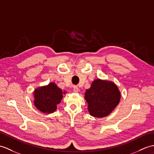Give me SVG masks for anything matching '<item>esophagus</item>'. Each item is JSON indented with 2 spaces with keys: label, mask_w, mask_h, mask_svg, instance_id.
I'll list each match as a JSON object with an SVG mask.
<instances>
[{
  "label": "esophagus",
  "mask_w": 154,
  "mask_h": 154,
  "mask_svg": "<svg viewBox=\"0 0 154 154\" xmlns=\"http://www.w3.org/2000/svg\"><path fill=\"white\" fill-rule=\"evenodd\" d=\"M79 91V88L77 87H76V86H75V87H73V92H75V93H77Z\"/></svg>",
  "instance_id": "esophagus-1"
}]
</instances>
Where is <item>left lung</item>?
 I'll use <instances>...</instances> for the list:
<instances>
[{
  "label": "left lung",
  "instance_id": "obj_1",
  "mask_svg": "<svg viewBox=\"0 0 154 154\" xmlns=\"http://www.w3.org/2000/svg\"><path fill=\"white\" fill-rule=\"evenodd\" d=\"M85 98L91 116L101 118L109 115L119 104L121 92L112 81L97 79L86 90Z\"/></svg>",
  "mask_w": 154,
  "mask_h": 154
}]
</instances>
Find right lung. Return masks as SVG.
Here are the masks:
<instances>
[{
	"instance_id": "1",
	"label": "right lung",
	"mask_w": 154,
	"mask_h": 154,
	"mask_svg": "<svg viewBox=\"0 0 154 154\" xmlns=\"http://www.w3.org/2000/svg\"><path fill=\"white\" fill-rule=\"evenodd\" d=\"M65 92L52 82L48 85L38 87L33 92L34 105L42 113H54L57 109V104H59L63 98V93Z\"/></svg>"
}]
</instances>
